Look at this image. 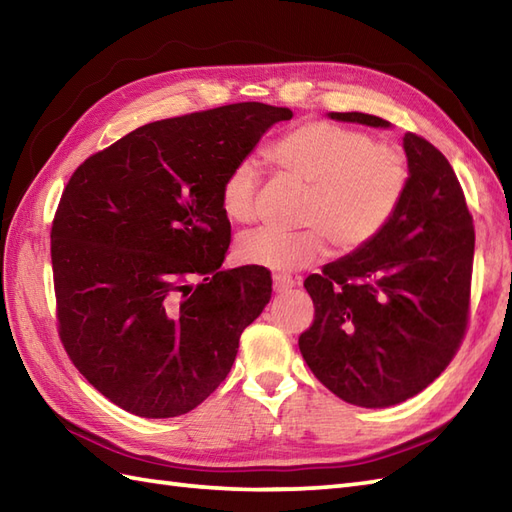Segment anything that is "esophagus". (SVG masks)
Wrapping results in <instances>:
<instances>
[{"mask_svg":"<svg viewBox=\"0 0 512 512\" xmlns=\"http://www.w3.org/2000/svg\"><path fill=\"white\" fill-rule=\"evenodd\" d=\"M272 281H274V292H277V294L290 292L292 287H294V279H290V277H283V274H277V277H274Z\"/></svg>","mask_w":512,"mask_h":512,"instance_id":"esophagus-1","label":"esophagus"}]
</instances>
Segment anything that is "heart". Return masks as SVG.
<instances>
[{
	"mask_svg": "<svg viewBox=\"0 0 512 512\" xmlns=\"http://www.w3.org/2000/svg\"><path fill=\"white\" fill-rule=\"evenodd\" d=\"M270 157L285 173L311 188L305 229L283 233L253 229L240 235L238 257L244 264L287 274L305 268L324 251V240L337 251H357L381 233L402 203L409 186L404 153L378 144L357 129L333 123H307L270 147ZM259 168L242 160L222 183V212L233 222H251Z\"/></svg>",
	"mask_w": 512,
	"mask_h": 512,
	"instance_id": "heart-1",
	"label": "heart"
}]
</instances>
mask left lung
Wrapping results in <instances>:
<instances>
[{"label": "left lung", "instance_id": "1", "mask_svg": "<svg viewBox=\"0 0 512 512\" xmlns=\"http://www.w3.org/2000/svg\"><path fill=\"white\" fill-rule=\"evenodd\" d=\"M329 119L389 129L363 112ZM409 186L372 242L305 279L316 320L298 348L344 402L387 409L417 396L461 344L474 266V220L450 162L404 134Z\"/></svg>", "mask_w": 512, "mask_h": 512}]
</instances>
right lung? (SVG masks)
Wrapping results in <instances>:
<instances>
[{
	"label": "right lung",
	"instance_id": "1",
	"mask_svg": "<svg viewBox=\"0 0 512 512\" xmlns=\"http://www.w3.org/2000/svg\"><path fill=\"white\" fill-rule=\"evenodd\" d=\"M290 119L248 101L155 121L69 179L51 227L60 339L121 409L177 417L227 378L272 279L259 266L220 268L231 242L222 183Z\"/></svg>",
	"mask_w": 512,
	"mask_h": 512
}]
</instances>
